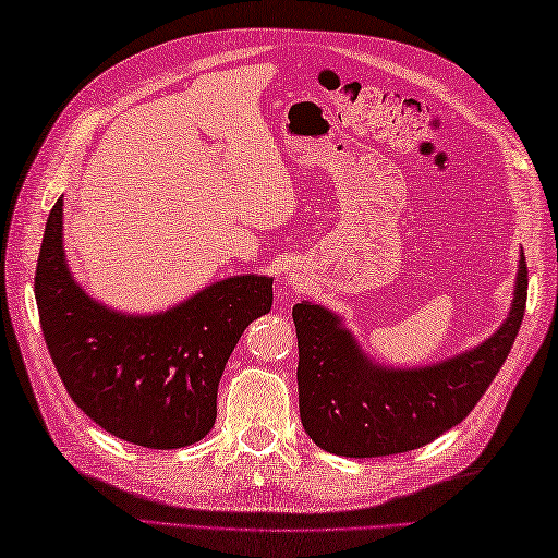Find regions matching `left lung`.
Returning a JSON list of instances; mask_svg holds the SVG:
<instances>
[{"label": "left lung", "mask_w": 558, "mask_h": 558, "mask_svg": "<svg viewBox=\"0 0 558 558\" xmlns=\"http://www.w3.org/2000/svg\"><path fill=\"white\" fill-rule=\"evenodd\" d=\"M527 264L520 256L506 324L460 357L424 369H381L360 352L338 316L294 304L300 414L312 441L336 456L378 458L426 446L468 417L499 374L523 324Z\"/></svg>", "instance_id": "8db88e82"}]
</instances>
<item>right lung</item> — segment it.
Segmentation results:
<instances>
[{"label": "right lung", "mask_w": 558, "mask_h": 558, "mask_svg": "<svg viewBox=\"0 0 558 558\" xmlns=\"http://www.w3.org/2000/svg\"><path fill=\"white\" fill-rule=\"evenodd\" d=\"M35 300L69 398L112 436L168 450L213 429L225 362L244 328L270 310L272 280H220L158 316L110 312L69 276L57 198L35 266Z\"/></svg>", "instance_id": "add662e5"}]
</instances>
